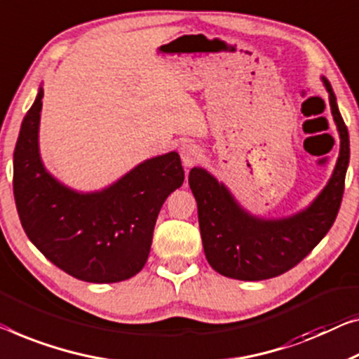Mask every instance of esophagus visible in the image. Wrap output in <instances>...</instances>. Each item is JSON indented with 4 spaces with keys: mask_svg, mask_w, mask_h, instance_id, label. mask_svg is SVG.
Here are the masks:
<instances>
[{
    "mask_svg": "<svg viewBox=\"0 0 359 359\" xmlns=\"http://www.w3.org/2000/svg\"><path fill=\"white\" fill-rule=\"evenodd\" d=\"M180 158L185 168H191V165L198 164L203 159V149L194 145V143H187L180 148Z\"/></svg>",
    "mask_w": 359,
    "mask_h": 359,
    "instance_id": "1",
    "label": "esophagus"
}]
</instances>
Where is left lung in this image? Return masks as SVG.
Returning a JSON list of instances; mask_svg holds the SVG:
<instances>
[{
  "instance_id": "1",
  "label": "left lung",
  "mask_w": 359,
  "mask_h": 359,
  "mask_svg": "<svg viewBox=\"0 0 359 359\" xmlns=\"http://www.w3.org/2000/svg\"><path fill=\"white\" fill-rule=\"evenodd\" d=\"M329 92L340 153L332 177L306 210L282 219L251 216L227 187L208 170L194 168L189 184L198 205V222L208 263L219 274L238 280H264L297 266L325 237L340 210L350 163V137L329 80Z\"/></svg>"
}]
</instances>
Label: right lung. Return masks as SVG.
Masks as SVG:
<instances>
[{
  "instance_id": "add662e5",
  "label": "right lung",
  "mask_w": 359,
  "mask_h": 359,
  "mask_svg": "<svg viewBox=\"0 0 359 359\" xmlns=\"http://www.w3.org/2000/svg\"><path fill=\"white\" fill-rule=\"evenodd\" d=\"M43 88L14 149V200L27 237L79 280L112 283L145 266L163 203L184 184L179 153L147 159L108 189L82 194L45 169L39 151Z\"/></svg>"
}]
</instances>
